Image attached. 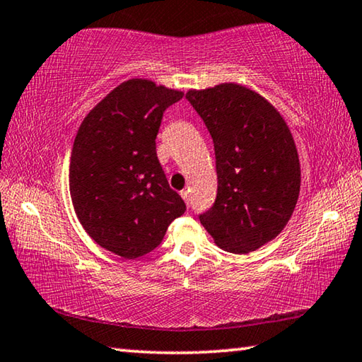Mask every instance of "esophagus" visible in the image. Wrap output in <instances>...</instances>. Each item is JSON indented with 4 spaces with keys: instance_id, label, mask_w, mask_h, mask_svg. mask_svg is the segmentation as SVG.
Returning a JSON list of instances; mask_svg holds the SVG:
<instances>
[{
    "instance_id": "34e87169",
    "label": "esophagus",
    "mask_w": 362,
    "mask_h": 362,
    "mask_svg": "<svg viewBox=\"0 0 362 362\" xmlns=\"http://www.w3.org/2000/svg\"><path fill=\"white\" fill-rule=\"evenodd\" d=\"M180 196L183 198V201H185V203L189 206V201H192V198H189V189H182Z\"/></svg>"
}]
</instances>
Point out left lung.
Returning a JSON list of instances; mask_svg holds the SVG:
<instances>
[{"label": "left lung", "instance_id": "obj_1", "mask_svg": "<svg viewBox=\"0 0 362 362\" xmlns=\"http://www.w3.org/2000/svg\"><path fill=\"white\" fill-rule=\"evenodd\" d=\"M187 99L216 151L217 198L199 222L220 249L247 254L274 240L296 209V142L278 110L241 84L192 89Z\"/></svg>", "mask_w": 362, "mask_h": 362}]
</instances>
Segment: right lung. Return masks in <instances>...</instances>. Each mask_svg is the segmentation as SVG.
<instances>
[{"label":"right lung","mask_w":362,"mask_h":362,"mask_svg":"<svg viewBox=\"0 0 362 362\" xmlns=\"http://www.w3.org/2000/svg\"><path fill=\"white\" fill-rule=\"evenodd\" d=\"M183 93L129 79L97 103L71 150L70 194L86 233L110 252L137 259L161 244L185 212L156 155L163 113Z\"/></svg>","instance_id":"obj_1"}]
</instances>
